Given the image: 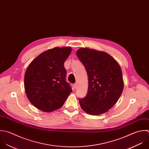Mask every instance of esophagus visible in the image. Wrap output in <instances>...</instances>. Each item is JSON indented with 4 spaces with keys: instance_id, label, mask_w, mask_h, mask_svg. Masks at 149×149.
Returning <instances> with one entry per match:
<instances>
[{
    "instance_id": "esophagus-1",
    "label": "esophagus",
    "mask_w": 149,
    "mask_h": 149,
    "mask_svg": "<svg viewBox=\"0 0 149 149\" xmlns=\"http://www.w3.org/2000/svg\"><path fill=\"white\" fill-rule=\"evenodd\" d=\"M73 86H74V88L75 89H77V88L78 85H77V83H75V84L73 85Z\"/></svg>"
}]
</instances>
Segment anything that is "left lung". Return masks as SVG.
I'll use <instances>...</instances> for the list:
<instances>
[{
    "mask_svg": "<svg viewBox=\"0 0 149 149\" xmlns=\"http://www.w3.org/2000/svg\"><path fill=\"white\" fill-rule=\"evenodd\" d=\"M77 55L85 67L88 79L86 96L79 99L81 108L91 115L108 111L123 91L120 66L109 54L94 49L81 48Z\"/></svg>",
    "mask_w": 149,
    "mask_h": 149,
    "instance_id": "8db88e82",
    "label": "left lung"
}]
</instances>
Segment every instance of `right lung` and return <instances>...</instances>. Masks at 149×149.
Instances as JSON below:
<instances>
[{
	"instance_id": "obj_1",
	"label": "right lung",
	"mask_w": 149,
	"mask_h": 149,
	"mask_svg": "<svg viewBox=\"0 0 149 149\" xmlns=\"http://www.w3.org/2000/svg\"><path fill=\"white\" fill-rule=\"evenodd\" d=\"M71 52L69 47L49 49L28 67L24 76L25 91L30 102L37 109L45 112L59 109L72 92L64 66Z\"/></svg>"
}]
</instances>
